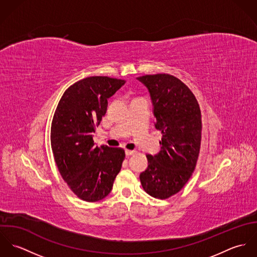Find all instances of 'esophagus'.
Listing matches in <instances>:
<instances>
[{"instance_id":"obj_1","label":"esophagus","mask_w":257,"mask_h":257,"mask_svg":"<svg viewBox=\"0 0 257 257\" xmlns=\"http://www.w3.org/2000/svg\"><path fill=\"white\" fill-rule=\"evenodd\" d=\"M135 153V151L134 150H130V149H125V154L127 155V156H130V155H133Z\"/></svg>"}]
</instances>
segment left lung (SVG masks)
<instances>
[{
  "label": "left lung",
  "mask_w": 257,
  "mask_h": 257,
  "mask_svg": "<svg viewBox=\"0 0 257 257\" xmlns=\"http://www.w3.org/2000/svg\"><path fill=\"white\" fill-rule=\"evenodd\" d=\"M148 89L161 132V150L147 154L148 167L140 179L148 195L165 200L177 194L191 178L202 140V114L198 101L183 82L170 74L139 77Z\"/></svg>",
  "instance_id": "obj_1"
}]
</instances>
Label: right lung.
<instances>
[{"instance_id":"obj_1","label":"right lung","mask_w":257,"mask_h":257,"mask_svg":"<svg viewBox=\"0 0 257 257\" xmlns=\"http://www.w3.org/2000/svg\"><path fill=\"white\" fill-rule=\"evenodd\" d=\"M124 80L93 76L62 95L51 122L50 143L58 171L74 194L97 202L110 194L125 157L120 147H95L92 134L108 108V99Z\"/></svg>"}]
</instances>
